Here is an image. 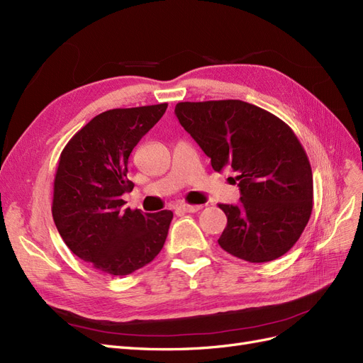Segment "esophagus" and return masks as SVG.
I'll return each mask as SVG.
<instances>
[{
  "mask_svg": "<svg viewBox=\"0 0 363 363\" xmlns=\"http://www.w3.org/2000/svg\"><path fill=\"white\" fill-rule=\"evenodd\" d=\"M201 208H203V206H200V204H180L179 206V211L186 212V213H195V212L201 211Z\"/></svg>",
  "mask_w": 363,
  "mask_h": 363,
  "instance_id": "1",
  "label": "esophagus"
}]
</instances>
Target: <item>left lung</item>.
<instances>
[{"instance_id":"8db88e82","label":"left lung","mask_w":363,"mask_h":363,"mask_svg":"<svg viewBox=\"0 0 363 363\" xmlns=\"http://www.w3.org/2000/svg\"><path fill=\"white\" fill-rule=\"evenodd\" d=\"M175 115L215 171L236 172L240 201L219 204L227 227L218 244L251 263L288 252L313 207L312 168L292 128L240 100L179 103Z\"/></svg>"}]
</instances>
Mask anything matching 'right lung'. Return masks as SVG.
Instances as JSON below:
<instances>
[{"label":"right lung","mask_w":363,"mask_h":363,"mask_svg":"<svg viewBox=\"0 0 363 363\" xmlns=\"http://www.w3.org/2000/svg\"><path fill=\"white\" fill-rule=\"evenodd\" d=\"M168 104L112 108L91 119L63 148L54 177L52 219L68 248L111 276L148 265L163 248L171 211L142 213L124 207L131 192L130 152Z\"/></svg>","instance_id":"add662e5"}]
</instances>
